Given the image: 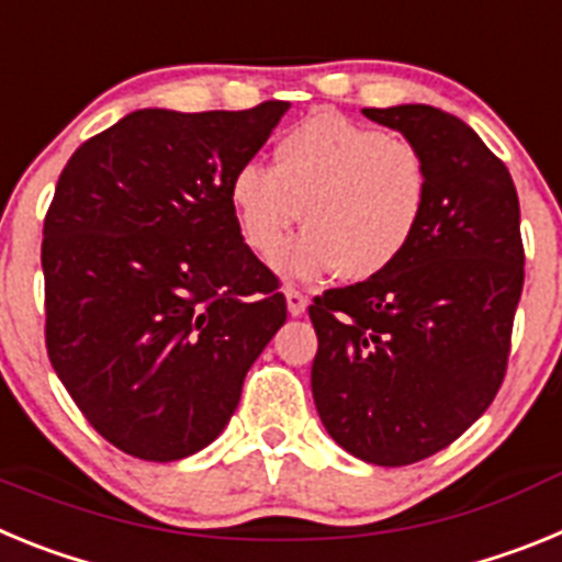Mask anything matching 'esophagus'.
Instances as JSON below:
<instances>
[{
	"mask_svg": "<svg viewBox=\"0 0 562 562\" xmlns=\"http://www.w3.org/2000/svg\"><path fill=\"white\" fill-rule=\"evenodd\" d=\"M284 297H286V310H290L292 317H301L306 312V295L297 286L284 284Z\"/></svg>",
	"mask_w": 562,
	"mask_h": 562,
	"instance_id": "34e87169",
	"label": "esophagus"
}]
</instances>
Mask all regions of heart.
I'll return each instance as SVG.
<instances>
[{"label": "heart", "mask_w": 562, "mask_h": 562, "mask_svg": "<svg viewBox=\"0 0 562 562\" xmlns=\"http://www.w3.org/2000/svg\"><path fill=\"white\" fill-rule=\"evenodd\" d=\"M428 166L405 137L317 112L281 134L272 168H236L227 200L245 245L270 261L297 220L306 233L281 256L295 276L340 267L369 281L400 261L428 205Z\"/></svg>", "instance_id": "1"}]
</instances>
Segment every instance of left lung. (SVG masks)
I'll use <instances>...</instances> for the list:
<instances>
[{
    "instance_id": "1",
    "label": "left lung",
    "mask_w": 562,
    "mask_h": 562,
    "mask_svg": "<svg viewBox=\"0 0 562 562\" xmlns=\"http://www.w3.org/2000/svg\"><path fill=\"white\" fill-rule=\"evenodd\" d=\"M428 166V205L400 261L310 306L312 396L342 450L380 467L459 439L504 382L524 245L515 182L456 114L425 103L362 109Z\"/></svg>"
}]
</instances>
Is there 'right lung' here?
I'll list each match as a JSON object with an SVG mask.
<instances>
[{
	"label": "right lung",
	"instance_id": "right-lung-1",
	"mask_svg": "<svg viewBox=\"0 0 562 562\" xmlns=\"http://www.w3.org/2000/svg\"><path fill=\"white\" fill-rule=\"evenodd\" d=\"M286 109H137L58 177L42 241L47 355L89 425L134 459L207 448L284 326L227 188Z\"/></svg>",
	"mask_w": 562,
	"mask_h": 562
}]
</instances>
